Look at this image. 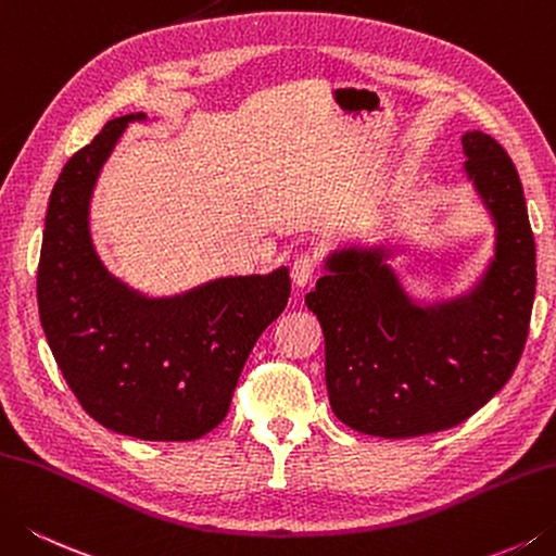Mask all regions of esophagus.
I'll return each instance as SVG.
<instances>
[{"label":"esophagus","instance_id":"obj_1","mask_svg":"<svg viewBox=\"0 0 556 556\" xmlns=\"http://www.w3.org/2000/svg\"><path fill=\"white\" fill-rule=\"evenodd\" d=\"M317 276V261L312 254H300L290 266V278L295 282V288H305L307 282Z\"/></svg>","mask_w":556,"mask_h":556}]
</instances>
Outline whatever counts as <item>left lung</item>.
<instances>
[{"mask_svg": "<svg viewBox=\"0 0 556 556\" xmlns=\"http://www.w3.org/2000/svg\"><path fill=\"white\" fill-rule=\"evenodd\" d=\"M465 179L494 223V256L463 295L421 302L390 244L341 247L305 295L324 331L331 412L353 431L412 438L479 412L516 370L535 300V239L516 166L481 130L463 135Z\"/></svg>", "mask_w": 556, "mask_h": 556, "instance_id": "left-lung-1", "label": "left lung"}]
</instances>
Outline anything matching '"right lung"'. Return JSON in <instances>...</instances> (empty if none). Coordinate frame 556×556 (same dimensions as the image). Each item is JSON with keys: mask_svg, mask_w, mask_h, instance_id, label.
I'll return each mask as SVG.
<instances>
[{"mask_svg": "<svg viewBox=\"0 0 556 556\" xmlns=\"http://www.w3.org/2000/svg\"><path fill=\"white\" fill-rule=\"evenodd\" d=\"M113 118L52 188L38 264L40 327L93 421L140 441H195L223 421L256 339L290 298V270L207 280L150 298L97 254L91 195L132 121Z\"/></svg>", "mask_w": 556, "mask_h": 556, "instance_id": "obj_1", "label": "right lung"}]
</instances>
